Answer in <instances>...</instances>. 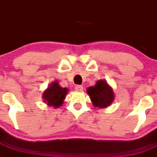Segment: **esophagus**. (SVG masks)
Here are the masks:
<instances>
[{
    "label": "esophagus",
    "instance_id": "1",
    "mask_svg": "<svg viewBox=\"0 0 157 157\" xmlns=\"http://www.w3.org/2000/svg\"><path fill=\"white\" fill-rule=\"evenodd\" d=\"M75 89L76 91H78V92H80V91L83 90V86H81V85H77Z\"/></svg>",
    "mask_w": 157,
    "mask_h": 157
}]
</instances>
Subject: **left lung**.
<instances>
[{
    "instance_id": "1",
    "label": "left lung",
    "mask_w": 157,
    "mask_h": 157,
    "mask_svg": "<svg viewBox=\"0 0 157 157\" xmlns=\"http://www.w3.org/2000/svg\"><path fill=\"white\" fill-rule=\"evenodd\" d=\"M87 94L96 108L105 109L114 101L113 90L105 80H99L94 86L89 87L87 89Z\"/></svg>"
}]
</instances>
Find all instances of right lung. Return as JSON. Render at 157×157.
<instances>
[{
  "label": "right lung",
  "mask_w": 157,
  "mask_h": 157,
  "mask_svg": "<svg viewBox=\"0 0 157 157\" xmlns=\"http://www.w3.org/2000/svg\"><path fill=\"white\" fill-rule=\"evenodd\" d=\"M67 92H68L67 89L60 86L58 81H54L44 91L42 98L44 101L47 103L48 106L59 108L63 103V100Z\"/></svg>",
  "instance_id": "right-lung-1"
}]
</instances>
